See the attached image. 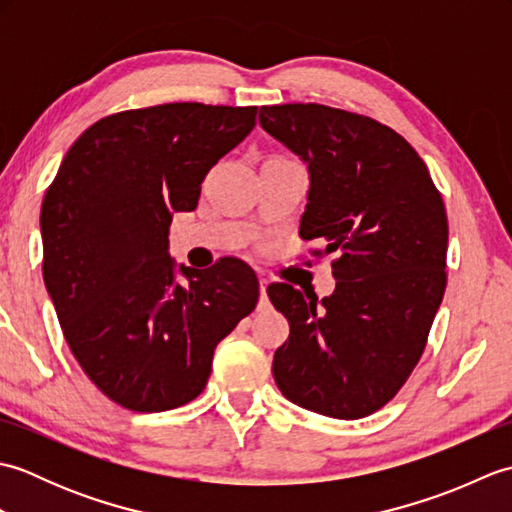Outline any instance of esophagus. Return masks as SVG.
Returning <instances> with one entry per match:
<instances>
[{
	"label": "esophagus",
	"mask_w": 512,
	"mask_h": 512,
	"mask_svg": "<svg viewBox=\"0 0 512 512\" xmlns=\"http://www.w3.org/2000/svg\"><path fill=\"white\" fill-rule=\"evenodd\" d=\"M266 288H268V279L262 275L259 277V290H262V299H266Z\"/></svg>",
	"instance_id": "1"
}]
</instances>
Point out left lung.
<instances>
[{
    "mask_svg": "<svg viewBox=\"0 0 512 512\" xmlns=\"http://www.w3.org/2000/svg\"><path fill=\"white\" fill-rule=\"evenodd\" d=\"M259 123L308 162L301 239L336 253L330 297L270 284L290 323L273 358L295 405L356 420L385 407L427 345L447 288L449 222L418 151L374 118L319 103L264 105Z\"/></svg>",
    "mask_w": 512,
    "mask_h": 512,
    "instance_id": "8db88e82",
    "label": "left lung"
}]
</instances>
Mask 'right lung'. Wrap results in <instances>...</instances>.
I'll list each match as a JSON object with an SVG mask.
<instances>
[{"instance_id": "add662e5", "label": "right lung", "mask_w": 512, "mask_h": 512, "mask_svg": "<svg viewBox=\"0 0 512 512\" xmlns=\"http://www.w3.org/2000/svg\"><path fill=\"white\" fill-rule=\"evenodd\" d=\"M257 107L165 103L110 114L74 140L41 204L43 281L65 341L103 394L129 411L187 405L215 345L257 306L248 264L209 270L169 257L173 211L198 206L217 160Z\"/></svg>"}]
</instances>
